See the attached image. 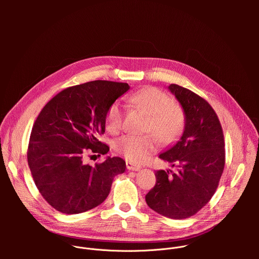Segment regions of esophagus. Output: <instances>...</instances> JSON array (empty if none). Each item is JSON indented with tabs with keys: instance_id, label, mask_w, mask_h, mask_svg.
Wrapping results in <instances>:
<instances>
[{
	"instance_id": "obj_1",
	"label": "esophagus",
	"mask_w": 259,
	"mask_h": 259,
	"mask_svg": "<svg viewBox=\"0 0 259 259\" xmlns=\"http://www.w3.org/2000/svg\"><path fill=\"white\" fill-rule=\"evenodd\" d=\"M126 167L128 170H131V171H139L141 169L140 166H136V165L132 164L131 162H126Z\"/></svg>"
}]
</instances>
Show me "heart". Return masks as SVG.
<instances>
[{
    "label": "heart",
    "mask_w": 259,
    "mask_h": 259,
    "mask_svg": "<svg viewBox=\"0 0 259 259\" xmlns=\"http://www.w3.org/2000/svg\"><path fill=\"white\" fill-rule=\"evenodd\" d=\"M130 102L151 117L147 131L153 132L162 143L174 141L182 132L184 127L182 109L162 90L158 88L141 90L130 97ZM123 121L124 109L120 102H114L106 114V129L110 133H118L123 127ZM115 147L128 161L140 164L156 151L157 142L152 135H124L116 140Z\"/></svg>",
    "instance_id": "1"
}]
</instances>
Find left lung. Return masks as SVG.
<instances>
[{
  "label": "left lung",
  "mask_w": 259,
  "mask_h": 259,
  "mask_svg": "<svg viewBox=\"0 0 259 259\" xmlns=\"http://www.w3.org/2000/svg\"><path fill=\"white\" fill-rule=\"evenodd\" d=\"M168 88L179 101L186 123L180 139L159 158L178 169L157 171L145 201L163 216L184 219L213 197L226 163L225 138L216 113L204 98L176 84Z\"/></svg>",
  "instance_id": "left-lung-1"
}]
</instances>
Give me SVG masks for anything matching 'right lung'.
<instances>
[{
    "instance_id": "right-lung-1",
    "label": "right lung",
    "mask_w": 259,
    "mask_h": 259,
    "mask_svg": "<svg viewBox=\"0 0 259 259\" xmlns=\"http://www.w3.org/2000/svg\"><path fill=\"white\" fill-rule=\"evenodd\" d=\"M127 83L92 81L68 87L41 110L30 133L27 163L40 194L65 214L86 212L108 196L114 177L125 172L119 157L90 166L88 153L105 155L109 147L97 139L105 131L109 106L129 90Z\"/></svg>"
}]
</instances>
